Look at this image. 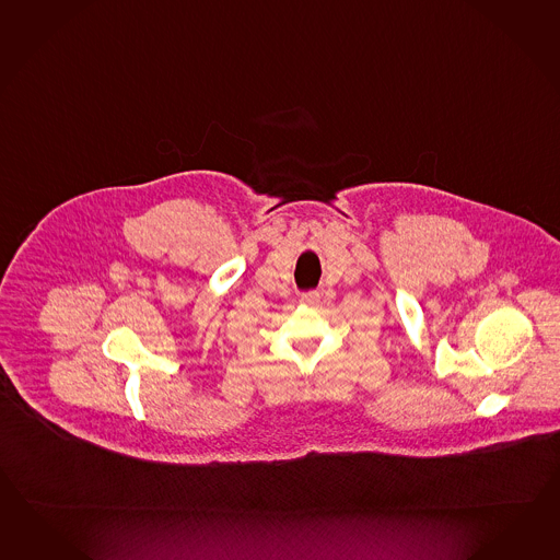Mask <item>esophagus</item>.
<instances>
[{"mask_svg":"<svg viewBox=\"0 0 560 560\" xmlns=\"http://www.w3.org/2000/svg\"><path fill=\"white\" fill-rule=\"evenodd\" d=\"M300 302H302L304 306H316V304L320 302V292H318V290H308V292H304V294L300 296Z\"/></svg>","mask_w":560,"mask_h":560,"instance_id":"34e87169","label":"esophagus"}]
</instances>
